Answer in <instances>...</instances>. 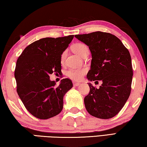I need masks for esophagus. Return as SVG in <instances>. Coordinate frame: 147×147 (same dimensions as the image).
<instances>
[{
    "instance_id": "34e87169",
    "label": "esophagus",
    "mask_w": 147,
    "mask_h": 147,
    "mask_svg": "<svg viewBox=\"0 0 147 147\" xmlns=\"http://www.w3.org/2000/svg\"><path fill=\"white\" fill-rule=\"evenodd\" d=\"M79 85H80V83H74V86H78Z\"/></svg>"
}]
</instances>
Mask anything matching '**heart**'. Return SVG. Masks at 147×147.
I'll use <instances>...</instances> for the list:
<instances>
[{"label":"heart","mask_w":147,"mask_h":147,"mask_svg":"<svg viewBox=\"0 0 147 147\" xmlns=\"http://www.w3.org/2000/svg\"><path fill=\"white\" fill-rule=\"evenodd\" d=\"M72 49L79 56L83 57L85 54L89 53V49L87 45L83 43H77L74 44L72 47ZM65 55H66V51L62 53L61 57V62H63L64 60ZM86 72L85 68H71L66 71V76L71 79L76 81H80L82 79L83 76Z\"/></svg>","instance_id":"b5f03b06"}]
</instances>
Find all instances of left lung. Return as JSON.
I'll return each instance as SVG.
<instances>
[{
    "label": "left lung",
    "mask_w": 147,
    "mask_h": 147,
    "mask_svg": "<svg viewBox=\"0 0 147 147\" xmlns=\"http://www.w3.org/2000/svg\"><path fill=\"white\" fill-rule=\"evenodd\" d=\"M75 37L88 45L92 54L86 78L102 82L100 88L88 83L90 92L84 99L86 109L93 117L111 119L122 109L131 92L133 69L129 52L110 33L97 31Z\"/></svg>",
    "instance_id": "left-lung-1"
}]
</instances>
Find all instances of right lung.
I'll return each mask as SVG.
<instances>
[{
	"instance_id": "obj_1",
	"label": "right lung",
	"mask_w": 147,
	"mask_h": 147,
	"mask_svg": "<svg viewBox=\"0 0 147 147\" xmlns=\"http://www.w3.org/2000/svg\"><path fill=\"white\" fill-rule=\"evenodd\" d=\"M74 37L42 38L28 45L17 61V92L26 109L38 119H48L59 114L64 96L73 86L68 78L57 86L49 75L61 73V55Z\"/></svg>"
}]
</instances>
